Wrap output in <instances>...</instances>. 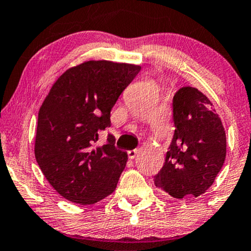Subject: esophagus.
<instances>
[{
    "label": "esophagus",
    "instance_id": "obj_1",
    "mask_svg": "<svg viewBox=\"0 0 251 251\" xmlns=\"http://www.w3.org/2000/svg\"><path fill=\"white\" fill-rule=\"evenodd\" d=\"M139 152V150H129L127 152V155L129 159H134L135 155H137V153Z\"/></svg>",
    "mask_w": 251,
    "mask_h": 251
}]
</instances>
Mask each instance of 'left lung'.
Instances as JSON below:
<instances>
[{
    "label": "left lung",
    "mask_w": 251,
    "mask_h": 251,
    "mask_svg": "<svg viewBox=\"0 0 251 251\" xmlns=\"http://www.w3.org/2000/svg\"><path fill=\"white\" fill-rule=\"evenodd\" d=\"M213 104L192 86L173 97L175 131L156 187L176 199L203 194L221 171L227 152L226 132Z\"/></svg>",
    "instance_id": "8db88e82"
}]
</instances>
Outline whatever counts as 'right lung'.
<instances>
[{"label": "right lung", "instance_id": "obj_1", "mask_svg": "<svg viewBox=\"0 0 251 251\" xmlns=\"http://www.w3.org/2000/svg\"><path fill=\"white\" fill-rule=\"evenodd\" d=\"M141 66L89 60L66 70L38 112L35 158L44 176L66 200L93 204L114 192L127 161L116 138L95 147L111 126V110Z\"/></svg>", "mask_w": 251, "mask_h": 251}]
</instances>
